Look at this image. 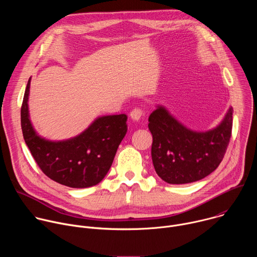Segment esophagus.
<instances>
[{"label":"esophagus","mask_w":257,"mask_h":257,"mask_svg":"<svg viewBox=\"0 0 257 257\" xmlns=\"http://www.w3.org/2000/svg\"><path fill=\"white\" fill-rule=\"evenodd\" d=\"M143 116H144V113H143L142 109L139 108V107H136L130 112V117L134 121H140L143 118Z\"/></svg>","instance_id":"obj_1"}]
</instances>
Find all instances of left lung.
I'll use <instances>...</instances> for the list:
<instances>
[{"instance_id": "left-lung-1", "label": "left lung", "mask_w": 257, "mask_h": 257, "mask_svg": "<svg viewBox=\"0 0 257 257\" xmlns=\"http://www.w3.org/2000/svg\"><path fill=\"white\" fill-rule=\"evenodd\" d=\"M149 122L157 174L169 184H187L203 179L223 161L232 134L233 107L219 125L205 132L186 128L163 105H158Z\"/></svg>"}]
</instances>
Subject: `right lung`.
<instances>
[{
    "mask_svg": "<svg viewBox=\"0 0 257 257\" xmlns=\"http://www.w3.org/2000/svg\"><path fill=\"white\" fill-rule=\"evenodd\" d=\"M29 78L21 106V128L26 145L50 179L72 188L94 186L111 168L119 144L127 132L125 114L95 119L79 135L62 141L42 138L29 119Z\"/></svg>",
    "mask_w": 257,
    "mask_h": 257,
    "instance_id": "1",
    "label": "right lung"
}]
</instances>
